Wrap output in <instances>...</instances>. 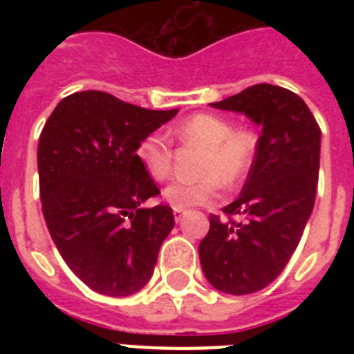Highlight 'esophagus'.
I'll list each match as a JSON object with an SVG mask.
<instances>
[{
  "label": "esophagus",
  "instance_id": "esophagus-1",
  "mask_svg": "<svg viewBox=\"0 0 354 354\" xmlns=\"http://www.w3.org/2000/svg\"><path fill=\"white\" fill-rule=\"evenodd\" d=\"M183 215H185V209H174V221L176 222L182 221Z\"/></svg>",
  "mask_w": 354,
  "mask_h": 354
}]
</instances>
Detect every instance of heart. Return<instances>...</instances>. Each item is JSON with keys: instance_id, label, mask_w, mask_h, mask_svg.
Segmentation results:
<instances>
[{"instance_id": "b5f03b06", "label": "heart", "mask_w": 354, "mask_h": 354, "mask_svg": "<svg viewBox=\"0 0 354 354\" xmlns=\"http://www.w3.org/2000/svg\"><path fill=\"white\" fill-rule=\"evenodd\" d=\"M172 136L183 145H200L205 152L200 161L196 182H174L163 191V198L174 209L211 204L218 187H233L252 169L259 149L257 133L250 128H233L230 119L215 113H194L172 128ZM138 161L152 180L161 182L172 171V145L160 132L141 139L136 150Z\"/></svg>"}]
</instances>
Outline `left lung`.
<instances>
[{
	"label": "left lung",
	"mask_w": 354,
	"mask_h": 354,
	"mask_svg": "<svg viewBox=\"0 0 354 354\" xmlns=\"http://www.w3.org/2000/svg\"><path fill=\"white\" fill-rule=\"evenodd\" d=\"M211 106L261 127L246 183L222 209L230 218L211 215L198 246L205 279L244 296L268 286L296 252L316 200L322 130L301 97L281 86L255 84Z\"/></svg>",
	"instance_id": "left-lung-1"
}]
</instances>
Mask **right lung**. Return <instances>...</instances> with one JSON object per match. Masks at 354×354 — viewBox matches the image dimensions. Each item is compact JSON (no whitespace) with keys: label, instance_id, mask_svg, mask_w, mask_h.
<instances>
[{"label":"right lung","instance_id":"1","mask_svg":"<svg viewBox=\"0 0 354 354\" xmlns=\"http://www.w3.org/2000/svg\"><path fill=\"white\" fill-rule=\"evenodd\" d=\"M176 113L88 90L58 102L41 130L44 218L66 264L91 290L132 296L154 274L174 215L169 205H143L160 189L136 150Z\"/></svg>","mask_w":354,"mask_h":354}]
</instances>
